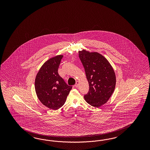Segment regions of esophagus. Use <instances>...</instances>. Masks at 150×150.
<instances>
[{
  "mask_svg": "<svg viewBox=\"0 0 150 150\" xmlns=\"http://www.w3.org/2000/svg\"><path fill=\"white\" fill-rule=\"evenodd\" d=\"M79 84H80V82L79 81H76V84L75 85V86L77 87L79 86Z\"/></svg>",
  "mask_w": 150,
  "mask_h": 150,
  "instance_id": "esophagus-1",
  "label": "esophagus"
}]
</instances>
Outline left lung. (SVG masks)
Masks as SVG:
<instances>
[{
	"label": "left lung",
	"instance_id": "1",
	"mask_svg": "<svg viewBox=\"0 0 150 150\" xmlns=\"http://www.w3.org/2000/svg\"><path fill=\"white\" fill-rule=\"evenodd\" d=\"M79 56L84 67L89 91L84 98L89 105L99 107L107 102L113 94L116 77L108 60L98 52L82 50Z\"/></svg>",
	"mask_w": 150,
	"mask_h": 150
}]
</instances>
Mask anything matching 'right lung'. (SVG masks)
Masks as SVG:
<instances>
[{
    "label": "right lung",
    "instance_id": "obj_1",
    "mask_svg": "<svg viewBox=\"0 0 150 150\" xmlns=\"http://www.w3.org/2000/svg\"><path fill=\"white\" fill-rule=\"evenodd\" d=\"M63 57V55H58L47 60L35 78V88L38 98L45 107L53 110L63 105L72 88L58 73Z\"/></svg>",
    "mask_w": 150,
    "mask_h": 150
}]
</instances>
